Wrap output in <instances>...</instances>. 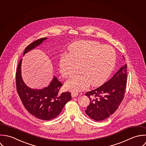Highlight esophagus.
<instances>
[{
  "mask_svg": "<svg viewBox=\"0 0 146 146\" xmlns=\"http://www.w3.org/2000/svg\"><path fill=\"white\" fill-rule=\"evenodd\" d=\"M78 94L77 92H72V96L73 98H74V97L78 96Z\"/></svg>",
  "mask_w": 146,
  "mask_h": 146,
  "instance_id": "obj_1",
  "label": "esophagus"
}]
</instances>
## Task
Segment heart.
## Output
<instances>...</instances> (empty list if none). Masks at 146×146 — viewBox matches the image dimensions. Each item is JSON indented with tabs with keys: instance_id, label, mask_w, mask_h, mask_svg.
<instances>
[{
	"instance_id": "1",
	"label": "heart",
	"mask_w": 146,
	"mask_h": 146,
	"mask_svg": "<svg viewBox=\"0 0 146 146\" xmlns=\"http://www.w3.org/2000/svg\"><path fill=\"white\" fill-rule=\"evenodd\" d=\"M116 55L114 48L94 40L75 43L69 48V54L59 61L61 74L68 78L77 72L66 83L72 91L84 90L90 84L97 87L103 84L111 76L115 66Z\"/></svg>"
}]
</instances>
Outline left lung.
Segmentation results:
<instances>
[{
	"label": "left lung",
	"instance_id": "1",
	"mask_svg": "<svg viewBox=\"0 0 146 146\" xmlns=\"http://www.w3.org/2000/svg\"><path fill=\"white\" fill-rule=\"evenodd\" d=\"M126 68L125 64L108 81L85 94L90 100V104L85 111L88 116L100 121L115 112L125 95L127 82Z\"/></svg>",
	"mask_w": 146,
	"mask_h": 146
}]
</instances>
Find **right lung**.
<instances>
[{
  "instance_id": "right-lung-1",
  "label": "right lung",
  "mask_w": 146,
  "mask_h": 146,
  "mask_svg": "<svg viewBox=\"0 0 146 146\" xmlns=\"http://www.w3.org/2000/svg\"><path fill=\"white\" fill-rule=\"evenodd\" d=\"M47 38H42L30 43L25 48L24 55ZM21 61L22 59L19 61L16 72V84L17 93L24 106L30 114L39 119L48 121L55 118L72 99L71 93L59 92L62 84L55 77L49 86L43 89L35 90L28 87L21 77Z\"/></svg>"
}]
</instances>
